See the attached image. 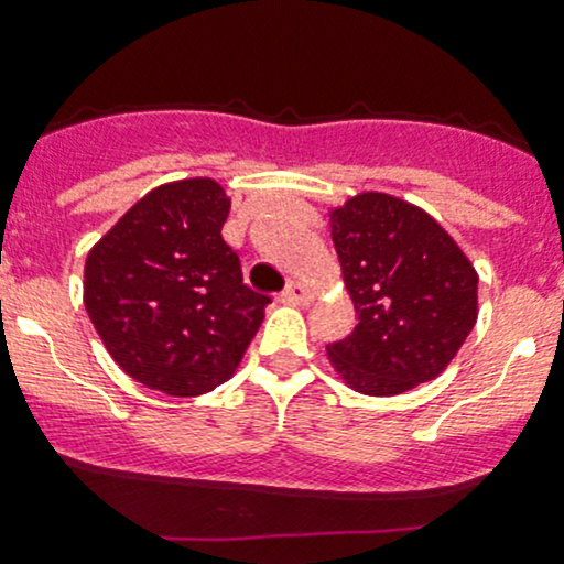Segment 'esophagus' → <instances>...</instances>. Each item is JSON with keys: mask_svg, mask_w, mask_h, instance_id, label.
Wrapping results in <instances>:
<instances>
[{"mask_svg": "<svg viewBox=\"0 0 564 564\" xmlns=\"http://www.w3.org/2000/svg\"><path fill=\"white\" fill-rule=\"evenodd\" d=\"M281 302H291V304L313 302V289L304 286L300 281H289L286 289L281 291Z\"/></svg>", "mask_w": 564, "mask_h": 564, "instance_id": "esophagus-1", "label": "esophagus"}]
</instances>
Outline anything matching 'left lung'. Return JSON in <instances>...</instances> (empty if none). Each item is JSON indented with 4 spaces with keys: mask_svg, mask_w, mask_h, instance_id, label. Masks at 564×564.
<instances>
[{
    "mask_svg": "<svg viewBox=\"0 0 564 564\" xmlns=\"http://www.w3.org/2000/svg\"><path fill=\"white\" fill-rule=\"evenodd\" d=\"M332 238L358 326L328 345L352 390L398 394L435 379L477 321V273L419 206L360 193L332 212Z\"/></svg>",
    "mask_w": 564,
    "mask_h": 564,
    "instance_id": "1",
    "label": "left lung"
}]
</instances>
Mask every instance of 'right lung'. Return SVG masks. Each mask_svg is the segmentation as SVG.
Wrapping results in <instances>:
<instances>
[{"instance_id": "obj_1", "label": "right lung", "mask_w": 564, "mask_h": 564, "mask_svg": "<svg viewBox=\"0 0 564 564\" xmlns=\"http://www.w3.org/2000/svg\"><path fill=\"white\" fill-rule=\"evenodd\" d=\"M230 198L215 180L161 185L84 264V304L111 358L151 390L193 398L230 379L270 296L243 283L225 243Z\"/></svg>"}]
</instances>
